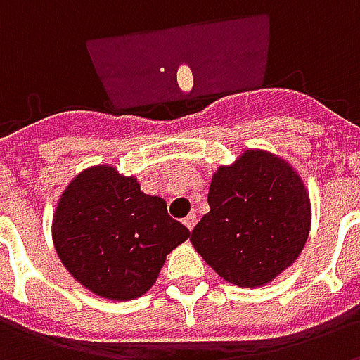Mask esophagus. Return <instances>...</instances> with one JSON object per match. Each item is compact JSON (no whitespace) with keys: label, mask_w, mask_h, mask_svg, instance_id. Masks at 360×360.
I'll return each mask as SVG.
<instances>
[{"label":"esophagus","mask_w":360,"mask_h":360,"mask_svg":"<svg viewBox=\"0 0 360 360\" xmlns=\"http://www.w3.org/2000/svg\"><path fill=\"white\" fill-rule=\"evenodd\" d=\"M196 221H198V218H196V214H193V212H191V214H188L187 218L183 219V224H185V226H187L188 231H193V229H195Z\"/></svg>","instance_id":"obj_1"}]
</instances>
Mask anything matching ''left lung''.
Segmentation results:
<instances>
[{
	"mask_svg": "<svg viewBox=\"0 0 360 360\" xmlns=\"http://www.w3.org/2000/svg\"><path fill=\"white\" fill-rule=\"evenodd\" d=\"M210 212L191 243L218 276L262 287L293 264L309 239L312 208L302 177L274 152L249 148L219 165L208 191Z\"/></svg>",
	"mask_w": 360,
	"mask_h": 360,
	"instance_id": "8db88e82",
	"label": "left lung"
}]
</instances>
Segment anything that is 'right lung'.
I'll list each match as a JSON object with an SVG mask.
<instances>
[{
	"instance_id": "obj_1",
	"label": "right lung",
	"mask_w": 360,
	"mask_h": 360,
	"mask_svg": "<svg viewBox=\"0 0 360 360\" xmlns=\"http://www.w3.org/2000/svg\"><path fill=\"white\" fill-rule=\"evenodd\" d=\"M160 196L144 195L133 175L90 165L69 181L51 219L65 270L110 301H133L156 283L165 258L188 239Z\"/></svg>"
}]
</instances>
